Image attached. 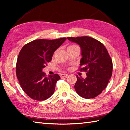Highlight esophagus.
I'll list each match as a JSON object with an SVG mask.
<instances>
[{
    "label": "esophagus",
    "mask_w": 130,
    "mask_h": 130,
    "mask_svg": "<svg viewBox=\"0 0 130 130\" xmlns=\"http://www.w3.org/2000/svg\"><path fill=\"white\" fill-rule=\"evenodd\" d=\"M61 77H67L68 76V74H61Z\"/></svg>",
    "instance_id": "obj_1"
}]
</instances>
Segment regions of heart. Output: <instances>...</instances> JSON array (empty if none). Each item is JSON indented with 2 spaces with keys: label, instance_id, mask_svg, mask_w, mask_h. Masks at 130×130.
<instances>
[{
  "label": "heart",
  "instance_id": "b5f03b06",
  "mask_svg": "<svg viewBox=\"0 0 130 130\" xmlns=\"http://www.w3.org/2000/svg\"><path fill=\"white\" fill-rule=\"evenodd\" d=\"M75 46V45H70V46H68V48H69V47H73V46Z\"/></svg>",
  "mask_w": 130,
  "mask_h": 130
}]
</instances>
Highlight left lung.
Here are the masks:
<instances>
[{
    "label": "left lung",
    "instance_id": "1",
    "mask_svg": "<svg viewBox=\"0 0 130 130\" xmlns=\"http://www.w3.org/2000/svg\"><path fill=\"white\" fill-rule=\"evenodd\" d=\"M70 41L80 45L82 58L80 71L87 72V77L78 76L74 89L85 99L98 96L107 87L112 73V61L104 45L90 37H68Z\"/></svg>",
    "mask_w": 130,
    "mask_h": 130
}]
</instances>
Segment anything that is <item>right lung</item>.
I'll return each mask as SVG.
<instances>
[{"mask_svg": "<svg viewBox=\"0 0 130 130\" xmlns=\"http://www.w3.org/2000/svg\"><path fill=\"white\" fill-rule=\"evenodd\" d=\"M67 38L36 39L26 44L18 57L16 74L21 88L32 99L42 101L53 94L58 74L46 76L42 69Z\"/></svg>", "mask_w": 130, "mask_h": 130, "instance_id": "1", "label": "right lung"}]
</instances>
